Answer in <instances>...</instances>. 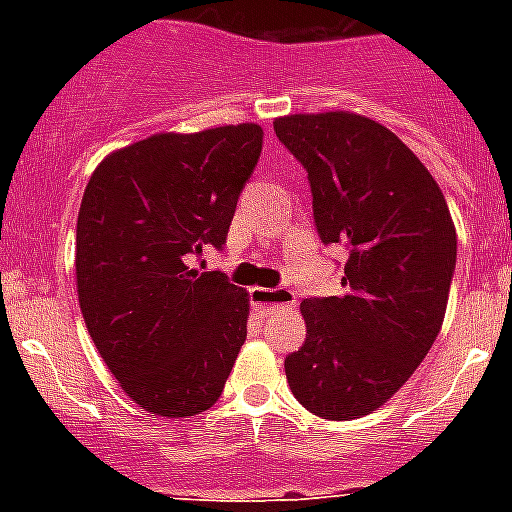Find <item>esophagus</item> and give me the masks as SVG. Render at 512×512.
<instances>
[{"instance_id": "obj_1", "label": "esophagus", "mask_w": 512, "mask_h": 512, "mask_svg": "<svg viewBox=\"0 0 512 512\" xmlns=\"http://www.w3.org/2000/svg\"><path fill=\"white\" fill-rule=\"evenodd\" d=\"M251 300H253V305L264 312V315H269V312L295 307L297 297H295V292H292V289H287V287H277V289L253 287L251 289Z\"/></svg>"}]
</instances>
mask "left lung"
<instances>
[{
  "label": "left lung",
  "mask_w": 512,
  "mask_h": 512,
  "mask_svg": "<svg viewBox=\"0 0 512 512\" xmlns=\"http://www.w3.org/2000/svg\"><path fill=\"white\" fill-rule=\"evenodd\" d=\"M277 138L305 166L320 241L348 251L338 297H310L284 359L292 395L325 420L382 408L431 351L456 266V228L431 171L354 112L287 115Z\"/></svg>",
  "instance_id": "8db88e82"
}]
</instances>
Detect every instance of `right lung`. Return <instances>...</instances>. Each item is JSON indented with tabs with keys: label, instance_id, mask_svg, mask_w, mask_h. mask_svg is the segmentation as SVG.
Instances as JSON below:
<instances>
[{
	"label": "right lung",
	"instance_id": "add662e5",
	"mask_svg": "<svg viewBox=\"0 0 512 512\" xmlns=\"http://www.w3.org/2000/svg\"><path fill=\"white\" fill-rule=\"evenodd\" d=\"M261 143L256 122L156 133L110 153L84 189L81 315L107 369L148 413L210 410L246 341V289L189 264L223 248Z\"/></svg>",
	"mask_w": 512,
	"mask_h": 512
}]
</instances>
